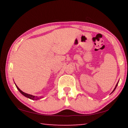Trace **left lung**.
I'll use <instances>...</instances> for the list:
<instances>
[{
  "label": "left lung",
  "mask_w": 128,
  "mask_h": 128,
  "mask_svg": "<svg viewBox=\"0 0 128 128\" xmlns=\"http://www.w3.org/2000/svg\"><path fill=\"white\" fill-rule=\"evenodd\" d=\"M118 83H117V84H116V86H115V88H114V90H113V91H112V92L111 93V94H112V92H114V90H115V89H116V87H117V86H118Z\"/></svg>",
  "instance_id": "obj_1"
}]
</instances>
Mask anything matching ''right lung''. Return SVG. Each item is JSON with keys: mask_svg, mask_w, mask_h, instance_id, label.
Returning a JSON list of instances; mask_svg holds the SVG:
<instances>
[{"mask_svg": "<svg viewBox=\"0 0 128 128\" xmlns=\"http://www.w3.org/2000/svg\"><path fill=\"white\" fill-rule=\"evenodd\" d=\"M14 84H15V85H16L17 88V89H18V90L19 91V92H20L21 93V94H22L24 95V96H25V97H26V98L32 99V100H39V99H40L41 98H43V96H40V97L39 96V97H38V96H34V95H30V94H27V93H25L24 92H23L22 91H21L20 89V88H18V86H17L16 85V84L14 83Z\"/></svg>", "mask_w": 128, "mask_h": 128, "instance_id": "right-lung-1", "label": "right lung"}]
</instances>
